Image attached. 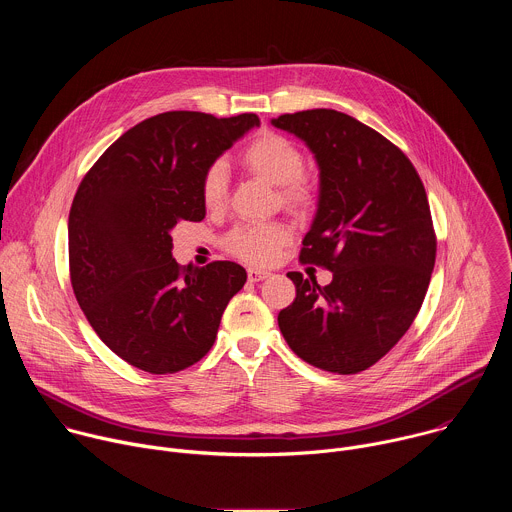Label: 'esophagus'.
<instances>
[{"instance_id":"esophagus-1","label":"esophagus","mask_w":512,"mask_h":512,"mask_svg":"<svg viewBox=\"0 0 512 512\" xmlns=\"http://www.w3.org/2000/svg\"><path fill=\"white\" fill-rule=\"evenodd\" d=\"M271 273L269 271H263V269H249L247 271V277H249V281H253V283H257V281H263V279H267Z\"/></svg>"}]
</instances>
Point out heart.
Wrapping results in <instances>:
<instances>
[{
	"label": "heart",
	"mask_w": 512,
	"mask_h": 512,
	"mask_svg": "<svg viewBox=\"0 0 512 512\" xmlns=\"http://www.w3.org/2000/svg\"><path fill=\"white\" fill-rule=\"evenodd\" d=\"M241 162L253 174L261 176L273 186H279V194L285 206L294 210H306L316 200L314 184L302 176L304 154L298 145L275 131H263L253 137L241 154ZM227 168L221 160L212 162L200 184L202 202L208 208L221 206L227 196ZM289 229L279 223H249L237 227L225 241L229 253L235 257L265 265L277 257V251L287 243Z\"/></svg>",
	"instance_id": "heart-1"
}]
</instances>
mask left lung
Instances as JSON below:
<instances>
[{
	"label": "left lung",
	"mask_w": 512,
	"mask_h": 512,
	"mask_svg": "<svg viewBox=\"0 0 512 512\" xmlns=\"http://www.w3.org/2000/svg\"><path fill=\"white\" fill-rule=\"evenodd\" d=\"M271 123L316 156L320 200L300 261L332 271L324 287L287 273L296 300L279 312V330L312 367L356 375L401 340L423 304L437 247L423 182L395 143L346 113L310 109Z\"/></svg>",
	"instance_id": "8db88e82"
}]
</instances>
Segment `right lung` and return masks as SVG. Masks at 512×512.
<instances>
[{
  "label": "right lung",
  "mask_w": 512,
  "mask_h": 512,
  "mask_svg": "<svg viewBox=\"0 0 512 512\" xmlns=\"http://www.w3.org/2000/svg\"><path fill=\"white\" fill-rule=\"evenodd\" d=\"M257 125L255 113L216 119L168 111L145 119L109 145L72 200L68 265L77 302L99 338L145 373H178L198 362L247 281L233 261L178 265L172 229L202 221L206 168Z\"/></svg>",
  "instance_id": "right-lung-1"
}]
</instances>
